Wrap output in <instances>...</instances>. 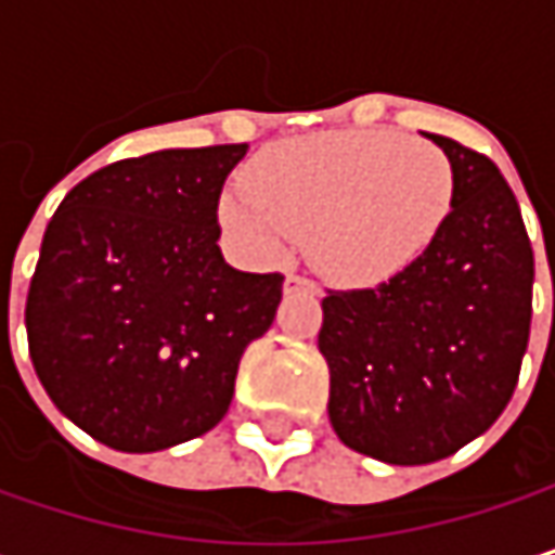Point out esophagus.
<instances>
[{
	"instance_id": "esophagus-1",
	"label": "esophagus",
	"mask_w": 555,
	"mask_h": 555,
	"mask_svg": "<svg viewBox=\"0 0 555 555\" xmlns=\"http://www.w3.org/2000/svg\"><path fill=\"white\" fill-rule=\"evenodd\" d=\"M285 292H314V282H311V279L288 273V276H285Z\"/></svg>"
}]
</instances>
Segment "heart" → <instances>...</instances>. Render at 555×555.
Returning <instances> with one entry per match:
<instances>
[{"label": "heart", "mask_w": 555, "mask_h": 555, "mask_svg": "<svg viewBox=\"0 0 555 555\" xmlns=\"http://www.w3.org/2000/svg\"><path fill=\"white\" fill-rule=\"evenodd\" d=\"M224 192L218 218L257 263L305 237L311 267L340 285H379L417 263L450 218V157L398 131H334L267 147Z\"/></svg>", "instance_id": "heart-1"}]
</instances>
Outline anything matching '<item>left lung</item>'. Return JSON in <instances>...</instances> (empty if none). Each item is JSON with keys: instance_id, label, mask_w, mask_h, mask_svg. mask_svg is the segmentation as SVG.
Instances as JSON below:
<instances>
[{"instance_id": "8db88e82", "label": "left lung", "mask_w": 555, "mask_h": 555, "mask_svg": "<svg viewBox=\"0 0 555 555\" xmlns=\"http://www.w3.org/2000/svg\"><path fill=\"white\" fill-rule=\"evenodd\" d=\"M456 195L430 250L376 288L327 292L318 350L337 437L391 466L453 456L511 401L530 337L533 247L501 169L427 134Z\"/></svg>"}]
</instances>
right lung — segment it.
<instances>
[{"mask_svg":"<svg viewBox=\"0 0 555 555\" xmlns=\"http://www.w3.org/2000/svg\"><path fill=\"white\" fill-rule=\"evenodd\" d=\"M247 144L157 151L95 169L54 211L25 327L60 414L121 453L208 434L247 344L282 301L279 273L224 263L218 198Z\"/></svg>","mask_w":555,"mask_h":555,"instance_id":"add662e5","label":"right lung"}]
</instances>
